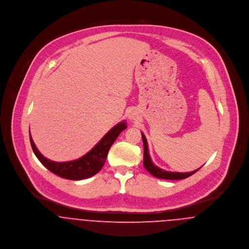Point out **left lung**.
I'll return each mask as SVG.
<instances>
[{"instance_id": "left-lung-1", "label": "left lung", "mask_w": 249, "mask_h": 249, "mask_svg": "<svg viewBox=\"0 0 249 249\" xmlns=\"http://www.w3.org/2000/svg\"><path fill=\"white\" fill-rule=\"evenodd\" d=\"M142 142H143V167L144 169L152 175L154 178H161V179H168V180H178V179H184V178H189L196 174L199 169L190 172V173H173V172H167L164 171L157 166L153 164L151 161V158L148 153V146H147V142L144 137V135L142 133Z\"/></svg>"}]
</instances>
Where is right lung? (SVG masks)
Wrapping results in <instances>:
<instances>
[{"instance_id":"obj_1","label":"right lung","mask_w":249,"mask_h":249,"mask_svg":"<svg viewBox=\"0 0 249 249\" xmlns=\"http://www.w3.org/2000/svg\"><path fill=\"white\" fill-rule=\"evenodd\" d=\"M126 128L125 122H121L112 127L107 134L102 138L88 153L84 156L69 162H53L44 157L36 147L31 133L30 141L33 150L39 159V161L52 173L60 178L71 179V180H81L91 178L101 171L107 160V153L118 138L120 133Z\"/></svg>"}]
</instances>
